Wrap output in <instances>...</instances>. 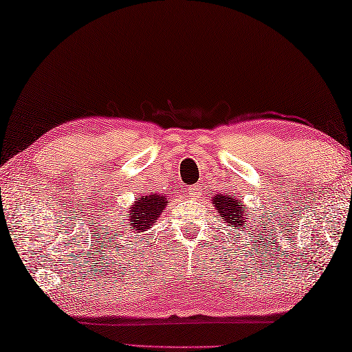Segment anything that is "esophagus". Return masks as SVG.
Returning <instances> with one entry per match:
<instances>
[{
	"label": "esophagus",
	"mask_w": 352,
	"mask_h": 352,
	"mask_svg": "<svg viewBox=\"0 0 352 352\" xmlns=\"http://www.w3.org/2000/svg\"><path fill=\"white\" fill-rule=\"evenodd\" d=\"M186 190L189 198H192V200H198V198H200V186H198V184H192V186H189Z\"/></svg>",
	"instance_id": "1"
}]
</instances>
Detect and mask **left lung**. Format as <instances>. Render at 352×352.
I'll return each mask as SVG.
<instances>
[{"label": "left lung", "mask_w": 352, "mask_h": 352, "mask_svg": "<svg viewBox=\"0 0 352 352\" xmlns=\"http://www.w3.org/2000/svg\"><path fill=\"white\" fill-rule=\"evenodd\" d=\"M212 204L221 219L229 223V226L235 229V231L245 229L251 225V220L248 219L246 206L234 195H215L212 197Z\"/></svg>", "instance_id": "1"}]
</instances>
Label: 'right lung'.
<instances>
[{"label": "right lung", "instance_id": "add662e5", "mask_svg": "<svg viewBox=\"0 0 352 352\" xmlns=\"http://www.w3.org/2000/svg\"><path fill=\"white\" fill-rule=\"evenodd\" d=\"M166 203H168V200H166V194L146 195L133 203V206L131 208V214H127V220H129L132 225L131 231L133 234L144 232L151 225H154L155 220L164 210Z\"/></svg>", "mask_w": 352, "mask_h": 352}]
</instances>
